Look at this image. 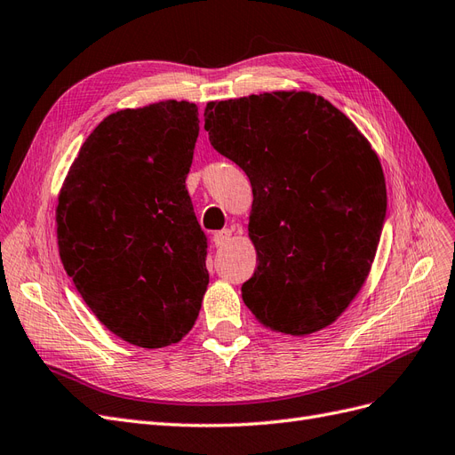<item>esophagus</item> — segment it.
Listing matches in <instances>:
<instances>
[{
    "mask_svg": "<svg viewBox=\"0 0 455 455\" xmlns=\"http://www.w3.org/2000/svg\"><path fill=\"white\" fill-rule=\"evenodd\" d=\"M212 241H214V246H224L231 241V229H220L216 231L212 235Z\"/></svg>",
    "mask_w": 455,
    "mask_h": 455,
    "instance_id": "obj_1",
    "label": "esophagus"
}]
</instances>
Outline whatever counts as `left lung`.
<instances>
[{"label":"left lung","instance_id":"1","mask_svg":"<svg viewBox=\"0 0 455 455\" xmlns=\"http://www.w3.org/2000/svg\"><path fill=\"white\" fill-rule=\"evenodd\" d=\"M204 129L252 186L258 267L241 286L246 307L291 336L332 324L379 244L387 189L378 154L347 116L307 91L209 102Z\"/></svg>","mask_w":455,"mask_h":455}]
</instances>
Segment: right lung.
<instances>
[{
	"instance_id": "obj_1",
	"label": "right lung",
	"mask_w": 455,
	"mask_h": 455,
	"mask_svg": "<svg viewBox=\"0 0 455 455\" xmlns=\"http://www.w3.org/2000/svg\"><path fill=\"white\" fill-rule=\"evenodd\" d=\"M197 136L191 102L119 109L89 134L59 194L64 269L96 319L132 346L180 341L209 284L186 189Z\"/></svg>"
}]
</instances>
